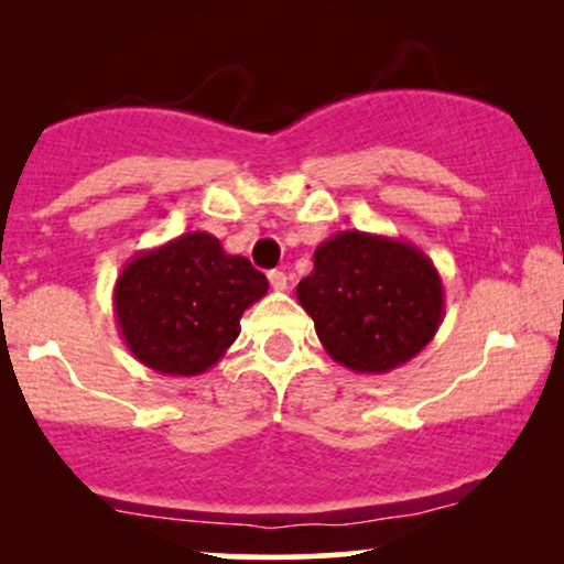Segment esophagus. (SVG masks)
Segmentation results:
<instances>
[{
    "mask_svg": "<svg viewBox=\"0 0 564 564\" xmlns=\"http://www.w3.org/2000/svg\"><path fill=\"white\" fill-rule=\"evenodd\" d=\"M288 274L280 272V269H274V272H269V284H272V290L276 292H284L288 290Z\"/></svg>",
    "mask_w": 564,
    "mask_h": 564,
    "instance_id": "1",
    "label": "esophagus"
}]
</instances>
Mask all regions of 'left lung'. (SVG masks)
<instances>
[{
	"mask_svg": "<svg viewBox=\"0 0 564 564\" xmlns=\"http://www.w3.org/2000/svg\"><path fill=\"white\" fill-rule=\"evenodd\" d=\"M297 303L328 357L359 375L411 361L444 321L434 261L403 238L341 230L315 249Z\"/></svg>",
	"mask_w": 564,
	"mask_h": 564,
	"instance_id": "left-lung-1",
	"label": "left lung"
}]
</instances>
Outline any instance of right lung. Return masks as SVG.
<instances>
[{
	"instance_id": "right-lung-1",
	"label": "right lung",
	"mask_w": 564,
	"mask_h": 564,
	"mask_svg": "<svg viewBox=\"0 0 564 564\" xmlns=\"http://www.w3.org/2000/svg\"><path fill=\"white\" fill-rule=\"evenodd\" d=\"M267 276L223 251L205 230L135 253L112 292L122 341L141 365L195 377L218 365L241 334V315L267 295Z\"/></svg>"
}]
</instances>
